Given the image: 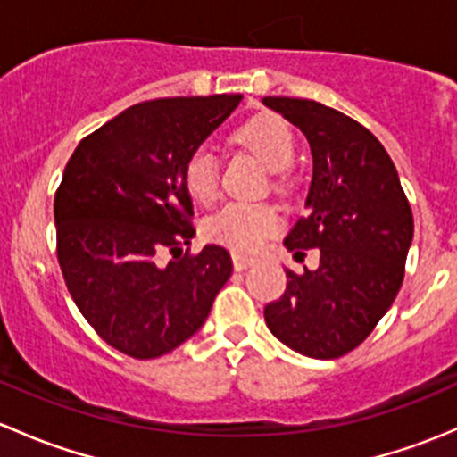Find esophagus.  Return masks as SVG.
I'll list each match as a JSON object with an SVG mask.
<instances>
[{
  "mask_svg": "<svg viewBox=\"0 0 457 457\" xmlns=\"http://www.w3.org/2000/svg\"><path fill=\"white\" fill-rule=\"evenodd\" d=\"M254 262H256V258H252V256L238 254V252H234L232 254V265H234V270H238V271L247 270V267L254 265Z\"/></svg>",
  "mask_w": 457,
  "mask_h": 457,
  "instance_id": "34e87169",
  "label": "esophagus"
}]
</instances>
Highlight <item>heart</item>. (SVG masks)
Segmentation results:
<instances>
[{"label":"heart","instance_id":"obj_1","mask_svg":"<svg viewBox=\"0 0 457 457\" xmlns=\"http://www.w3.org/2000/svg\"><path fill=\"white\" fill-rule=\"evenodd\" d=\"M234 139L252 152L270 170H285L294 159V135L287 123L276 114H262L243 123ZM183 183L187 195L201 205L219 196V159L207 145L196 147L183 163ZM280 229L278 212L265 203H229L212 214L203 225V234L210 243L223 245L232 252L252 254L270 237Z\"/></svg>","mask_w":457,"mask_h":457}]
</instances>
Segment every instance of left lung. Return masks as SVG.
Instances as JSON below:
<instances>
[{
	"mask_svg": "<svg viewBox=\"0 0 457 457\" xmlns=\"http://www.w3.org/2000/svg\"><path fill=\"white\" fill-rule=\"evenodd\" d=\"M301 128L314 156L305 216L285 237L296 256L320 250L316 271L285 270L287 289L265 307L271 334L310 358H340L378 325L404 278L413 214L382 143L347 114L312 99L265 96Z\"/></svg>",
	"mask_w": 457,
	"mask_h": 457,
	"instance_id": "1",
	"label": "left lung"
}]
</instances>
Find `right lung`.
I'll use <instances>...</instances> for the list:
<instances>
[{"mask_svg": "<svg viewBox=\"0 0 457 457\" xmlns=\"http://www.w3.org/2000/svg\"><path fill=\"white\" fill-rule=\"evenodd\" d=\"M241 95L172 96L130 105L81 139L54 195L57 261L92 329L121 353L159 358L205 322L232 276L219 245H190L183 163ZM161 251L173 261L163 268Z\"/></svg>", "mask_w": 457, "mask_h": 457, "instance_id": "obj_1", "label": "right lung"}]
</instances>
